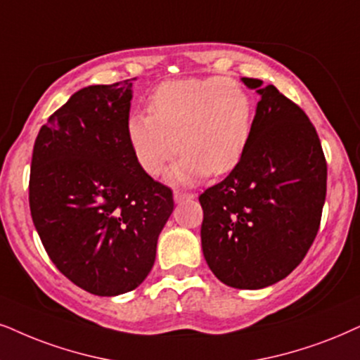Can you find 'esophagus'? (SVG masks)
Instances as JSON below:
<instances>
[{"mask_svg": "<svg viewBox=\"0 0 360 360\" xmlns=\"http://www.w3.org/2000/svg\"><path fill=\"white\" fill-rule=\"evenodd\" d=\"M194 194L191 193H184V191H174V201L176 202H183L186 199H193Z\"/></svg>", "mask_w": 360, "mask_h": 360, "instance_id": "obj_1", "label": "esophagus"}]
</instances>
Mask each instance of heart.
Returning <instances> with one entry per match:
<instances>
[{
    "label": "heart",
    "instance_id": "b5f03b06",
    "mask_svg": "<svg viewBox=\"0 0 360 360\" xmlns=\"http://www.w3.org/2000/svg\"><path fill=\"white\" fill-rule=\"evenodd\" d=\"M148 112L126 121V136L141 169L156 177L172 158L176 183L227 174L243 161L252 138L254 101L236 79L221 76L172 79L148 99Z\"/></svg>",
    "mask_w": 360,
    "mask_h": 360
}]
</instances>
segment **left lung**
<instances>
[{
  "instance_id": "8db88e82",
  "label": "left lung",
  "mask_w": 360,
  "mask_h": 360,
  "mask_svg": "<svg viewBox=\"0 0 360 360\" xmlns=\"http://www.w3.org/2000/svg\"><path fill=\"white\" fill-rule=\"evenodd\" d=\"M261 94L243 161L199 195L209 269L236 289H262L288 277L321 226L327 162L316 127L276 86L243 78Z\"/></svg>"
}]
</instances>
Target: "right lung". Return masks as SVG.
Here are the masks:
<instances>
[{"label":"right lung","mask_w":360,"mask_h":360,"mask_svg":"<svg viewBox=\"0 0 360 360\" xmlns=\"http://www.w3.org/2000/svg\"><path fill=\"white\" fill-rule=\"evenodd\" d=\"M133 79L79 89L41 126L30 209L59 272L94 295L146 279L174 199L141 169L126 136Z\"/></svg>","instance_id":"obj_1"}]
</instances>
